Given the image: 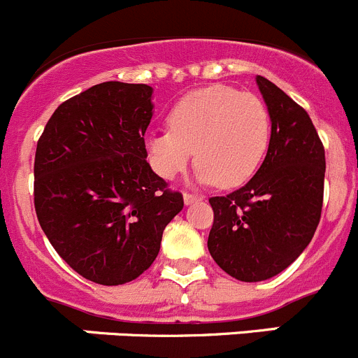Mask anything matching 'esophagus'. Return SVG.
<instances>
[{"label": "esophagus", "mask_w": 358, "mask_h": 358, "mask_svg": "<svg viewBox=\"0 0 358 358\" xmlns=\"http://www.w3.org/2000/svg\"><path fill=\"white\" fill-rule=\"evenodd\" d=\"M201 199H203V197L192 196V194H183V203H185L187 206H190V204L197 203V201H201Z\"/></svg>", "instance_id": "34e87169"}]
</instances>
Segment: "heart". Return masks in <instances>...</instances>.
<instances>
[{"label": "heart", "mask_w": 358, "mask_h": 358, "mask_svg": "<svg viewBox=\"0 0 358 358\" xmlns=\"http://www.w3.org/2000/svg\"><path fill=\"white\" fill-rule=\"evenodd\" d=\"M169 131L150 133L145 150L152 169L175 180L196 152L199 183L232 189L248 182L271 143L266 103L227 85H210L183 96L168 115Z\"/></svg>", "instance_id": "obj_1"}]
</instances>
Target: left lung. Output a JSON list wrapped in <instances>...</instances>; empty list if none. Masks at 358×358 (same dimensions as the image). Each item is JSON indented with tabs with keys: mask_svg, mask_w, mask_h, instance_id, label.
<instances>
[{
	"mask_svg": "<svg viewBox=\"0 0 358 358\" xmlns=\"http://www.w3.org/2000/svg\"><path fill=\"white\" fill-rule=\"evenodd\" d=\"M257 87L271 115V143L253 178L211 197L208 250L239 282L280 275L304 252L320 222L325 152L306 110L264 76Z\"/></svg>",
	"mask_w": 358,
	"mask_h": 358,
	"instance_id": "obj_1",
	"label": "left lung"
}]
</instances>
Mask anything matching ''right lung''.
Returning a JSON list of instances; mask_svg holds the SVG:
<instances>
[{"mask_svg":"<svg viewBox=\"0 0 358 358\" xmlns=\"http://www.w3.org/2000/svg\"><path fill=\"white\" fill-rule=\"evenodd\" d=\"M152 94L145 83H98L62 103L38 140V222L55 252L99 285L147 271L183 208L147 162Z\"/></svg>","mask_w":358,"mask_h":358,"instance_id":"1","label":"right lung"}]
</instances>
